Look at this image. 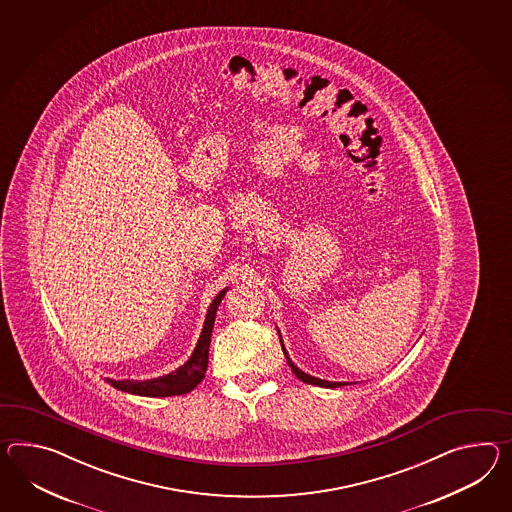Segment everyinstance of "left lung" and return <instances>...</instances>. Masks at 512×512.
Wrapping results in <instances>:
<instances>
[{
  "label": "left lung",
  "instance_id": "obj_1",
  "mask_svg": "<svg viewBox=\"0 0 512 512\" xmlns=\"http://www.w3.org/2000/svg\"><path fill=\"white\" fill-rule=\"evenodd\" d=\"M279 331V329H277ZM279 340H281V346H283V353H285V357H287L288 366L292 368V372L296 374V377L298 379H301L303 383H309V385H318V387H325V388H337V387H344V385H349V383H340V381H325V379H320V377H314V375L305 374L303 370H300L294 362H292V359L288 357L287 349H285V344H283V338H281V333H279Z\"/></svg>",
  "mask_w": 512,
  "mask_h": 512
}]
</instances>
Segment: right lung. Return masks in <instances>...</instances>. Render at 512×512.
Listing matches in <instances>:
<instances>
[{"label": "right lung", "instance_id": "right-lung-1", "mask_svg": "<svg viewBox=\"0 0 512 512\" xmlns=\"http://www.w3.org/2000/svg\"><path fill=\"white\" fill-rule=\"evenodd\" d=\"M229 288H224L218 292V296L212 300L207 314H205V322L201 329L200 340L196 344V348L192 351V355L188 357L185 364H181L179 368H175L170 374L161 375V377H153L146 381H133V379H111L107 377L105 381L111 387L118 388L127 394H135V396H148V398H168V396H181L188 394L190 390L200 385L207 372V364H209V344H211L212 327H214V318L218 305L224 300L225 292Z\"/></svg>", "mask_w": 512, "mask_h": 512}]
</instances>
